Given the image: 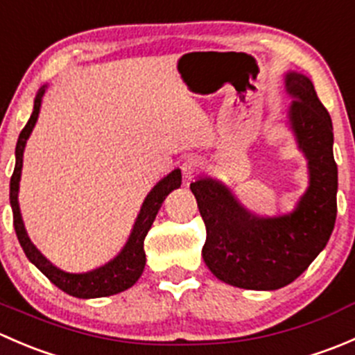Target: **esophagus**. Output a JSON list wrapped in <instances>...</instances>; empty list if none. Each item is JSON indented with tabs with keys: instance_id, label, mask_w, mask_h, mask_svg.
Returning <instances> with one entry per match:
<instances>
[{
	"instance_id": "1",
	"label": "esophagus",
	"mask_w": 355,
	"mask_h": 355,
	"mask_svg": "<svg viewBox=\"0 0 355 355\" xmlns=\"http://www.w3.org/2000/svg\"><path fill=\"white\" fill-rule=\"evenodd\" d=\"M182 170H184V177L187 178V180H192V178H194L196 175H199V171L202 170V163L194 156L187 157L184 166H182Z\"/></svg>"
}]
</instances>
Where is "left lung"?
<instances>
[{
  "label": "left lung",
  "mask_w": 355,
  "mask_h": 355,
  "mask_svg": "<svg viewBox=\"0 0 355 355\" xmlns=\"http://www.w3.org/2000/svg\"><path fill=\"white\" fill-rule=\"evenodd\" d=\"M285 87L295 99L290 125L309 159V189L295 211L256 218L218 182L200 178L191 184L207 232L204 263L218 280L239 288L277 290L292 284L324 249L335 227L338 170L330 113L304 75L290 71Z\"/></svg>",
  "instance_id": "left-lung-1"
}]
</instances>
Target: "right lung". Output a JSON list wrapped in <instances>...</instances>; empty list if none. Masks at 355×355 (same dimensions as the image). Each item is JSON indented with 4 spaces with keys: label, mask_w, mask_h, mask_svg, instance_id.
Instances as JSON below:
<instances>
[{
    "label": "right lung",
    "mask_w": 355,
    "mask_h": 355,
    "mask_svg": "<svg viewBox=\"0 0 355 355\" xmlns=\"http://www.w3.org/2000/svg\"><path fill=\"white\" fill-rule=\"evenodd\" d=\"M42 94H44V87H42L41 91L37 92V96H35L34 111H32L31 118H28L24 130L20 132L19 141H17L15 170H13L12 180H10V204H12V209H13V227H15L17 237H19L20 245H22L25 256L28 257V261L34 263L35 268L41 270V273L46 275L51 284H55L56 287L63 290V292L68 293V295L78 297V299H94V297L114 295V293L130 288L132 285L139 280L142 271H144V266H146L144 239L146 235H148L149 228H151L153 221H155L163 200L166 199V196L170 194L173 189L180 187L182 173L180 170L171 171L168 177H164L163 180L157 182L155 189L149 192L148 198L144 200V204H142L141 213H139L137 221H135L134 230H132L127 245L123 247V250H121L113 261H110V263L105 264V266L98 268V270L89 271V273H80V275L65 273V271L58 270V268L53 266V264L49 263V261L46 259L37 249H35V245L32 244L31 239L27 237V232H25L22 214H20V207H19V182H20V173H22L24 148L28 135H31L32 128H34L35 121H37Z\"/></svg>",
    "instance_id": "add662e5"
}]
</instances>
